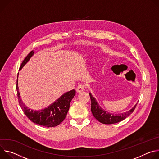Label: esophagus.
Instances as JSON below:
<instances>
[{
	"label": "esophagus",
	"instance_id": "esophagus-1",
	"mask_svg": "<svg viewBox=\"0 0 159 159\" xmlns=\"http://www.w3.org/2000/svg\"><path fill=\"white\" fill-rule=\"evenodd\" d=\"M85 90V87L84 85L83 84H80L79 85L77 88H76V92L78 93H80V92H82L83 91H84Z\"/></svg>",
	"mask_w": 159,
	"mask_h": 159
}]
</instances>
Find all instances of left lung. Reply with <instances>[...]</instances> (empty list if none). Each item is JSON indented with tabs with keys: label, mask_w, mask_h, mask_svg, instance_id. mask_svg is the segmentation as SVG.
Returning <instances> with one entry per match:
<instances>
[{
	"label": "left lung",
	"mask_w": 159,
	"mask_h": 159,
	"mask_svg": "<svg viewBox=\"0 0 159 159\" xmlns=\"http://www.w3.org/2000/svg\"><path fill=\"white\" fill-rule=\"evenodd\" d=\"M89 95L91 99V111L93 116L99 122L105 125L114 124V123H117L124 120L133 113L137 105V103H136L131 109L127 112L114 114L112 113L108 112L101 108L95 98L92 96V93H90Z\"/></svg>",
	"instance_id": "obj_1"
}]
</instances>
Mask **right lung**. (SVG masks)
Listing matches in <instances>:
<instances>
[{"label":"right lung","mask_w":159,"mask_h":159,"mask_svg":"<svg viewBox=\"0 0 159 159\" xmlns=\"http://www.w3.org/2000/svg\"><path fill=\"white\" fill-rule=\"evenodd\" d=\"M33 54V50L29 53V54L23 61L20 70L29 61ZM18 75L19 73L17 74V78H18ZM16 85L17 95L19 103L25 114L30 120L35 124L47 128L55 127L60 125L64 120L70 107V103L76 94L75 90L66 92L47 107L39 111H34L26 107L23 103L19 92L18 80L17 79Z\"/></svg>","instance_id":"right-lung-1"}]
</instances>
